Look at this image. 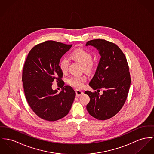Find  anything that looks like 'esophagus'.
Wrapping results in <instances>:
<instances>
[{
  "label": "esophagus",
  "mask_w": 154,
  "mask_h": 154,
  "mask_svg": "<svg viewBox=\"0 0 154 154\" xmlns=\"http://www.w3.org/2000/svg\"><path fill=\"white\" fill-rule=\"evenodd\" d=\"M75 92H76V94L77 97L80 96H81V95L83 94V92L81 91V90H79V89H76L75 90Z\"/></svg>",
  "instance_id": "34e87169"
}]
</instances>
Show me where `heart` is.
Instances as JSON below:
<instances>
[{
  "mask_svg": "<svg viewBox=\"0 0 154 154\" xmlns=\"http://www.w3.org/2000/svg\"><path fill=\"white\" fill-rule=\"evenodd\" d=\"M72 59L79 62L83 65V68L86 72H90L93 68L94 63L92 61V54L83 48H76L70 54ZM69 61L66 58H62L59 63V68L63 73L68 71ZM86 79L82 76H72L69 78L67 82L69 85L75 88H81L83 86Z\"/></svg>",
  "mask_w": 154,
  "mask_h": 154,
  "instance_id": "obj_1",
  "label": "heart"
}]
</instances>
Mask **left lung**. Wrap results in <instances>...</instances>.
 <instances>
[{"mask_svg": "<svg viewBox=\"0 0 154 154\" xmlns=\"http://www.w3.org/2000/svg\"><path fill=\"white\" fill-rule=\"evenodd\" d=\"M88 45L96 48L101 56L89 86L97 91L102 89L103 93L85 91L90 97L86 109L93 117L105 120L119 113L127 99L131 84L129 68L123 52L113 42L96 39L88 41Z\"/></svg>", "mask_w": 154, "mask_h": 154, "instance_id": "left-lung-1", "label": "left lung"}]
</instances>
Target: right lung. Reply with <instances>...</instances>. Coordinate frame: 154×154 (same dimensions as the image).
Here are the masks:
<instances>
[{
	"label": "right lung",
	"mask_w": 154,
	"mask_h": 154,
	"mask_svg": "<svg viewBox=\"0 0 154 154\" xmlns=\"http://www.w3.org/2000/svg\"><path fill=\"white\" fill-rule=\"evenodd\" d=\"M71 47L57 41H45L31 49L25 62L22 81L27 101L32 111L45 120H60L71 109L76 93L71 86H64L59 68L62 57ZM54 81L61 85L60 93L52 89Z\"/></svg>",
	"instance_id": "obj_1"
}]
</instances>
